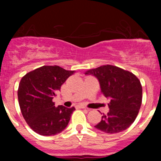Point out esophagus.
Returning a JSON list of instances; mask_svg holds the SVG:
<instances>
[{
  "label": "esophagus",
  "mask_w": 161,
  "mask_h": 161,
  "mask_svg": "<svg viewBox=\"0 0 161 161\" xmlns=\"http://www.w3.org/2000/svg\"><path fill=\"white\" fill-rule=\"evenodd\" d=\"M77 107H78V108H80V109H85V106H83V105H78Z\"/></svg>",
  "instance_id": "34e87169"
}]
</instances>
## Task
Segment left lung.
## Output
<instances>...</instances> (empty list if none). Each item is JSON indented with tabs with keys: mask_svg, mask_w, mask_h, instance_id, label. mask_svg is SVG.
Listing matches in <instances>:
<instances>
[{
	"mask_svg": "<svg viewBox=\"0 0 161 161\" xmlns=\"http://www.w3.org/2000/svg\"><path fill=\"white\" fill-rule=\"evenodd\" d=\"M86 75L97 78L102 93L109 98V111L103 114L95 126L108 134L127 129L137 117L142 104V85L132 72L113 65H103L89 69Z\"/></svg>",
	"mask_w": 161,
	"mask_h": 161,
	"instance_id": "1",
	"label": "left lung"
}]
</instances>
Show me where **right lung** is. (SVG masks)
<instances>
[{"mask_svg": "<svg viewBox=\"0 0 161 161\" xmlns=\"http://www.w3.org/2000/svg\"><path fill=\"white\" fill-rule=\"evenodd\" d=\"M59 66H42L22 78L18 90L21 112L26 123L41 136H54L68 126L75 108L55 106L58 90L74 73Z\"/></svg>", "mask_w": 161, "mask_h": 161, "instance_id": "1", "label": "right lung"}]
</instances>
